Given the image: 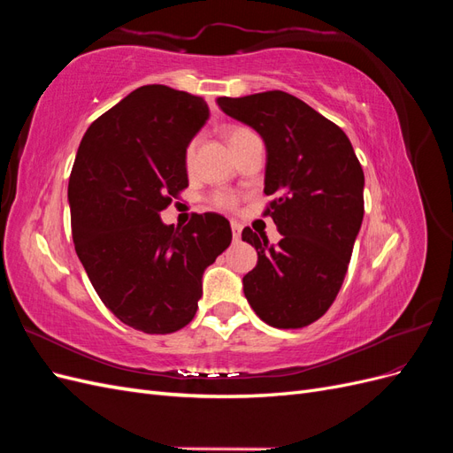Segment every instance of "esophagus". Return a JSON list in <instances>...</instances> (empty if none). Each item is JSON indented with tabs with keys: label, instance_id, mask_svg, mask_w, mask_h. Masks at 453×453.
<instances>
[{
	"label": "esophagus",
	"instance_id": "obj_1",
	"mask_svg": "<svg viewBox=\"0 0 453 453\" xmlns=\"http://www.w3.org/2000/svg\"><path fill=\"white\" fill-rule=\"evenodd\" d=\"M232 238H234V242H240L242 238V225L238 221H232Z\"/></svg>",
	"mask_w": 453,
	"mask_h": 453
}]
</instances>
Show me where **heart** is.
Returning a JSON list of instances; mask_svg holds the SVG:
<instances>
[{"label":"heart","mask_w":453,"mask_h":453,"mask_svg":"<svg viewBox=\"0 0 453 453\" xmlns=\"http://www.w3.org/2000/svg\"><path fill=\"white\" fill-rule=\"evenodd\" d=\"M251 130H248V128H232L230 132H228V143H230V147L234 145L238 140H242L245 134H250ZM196 140H193L190 142L188 145H187V149H185V164L187 166H193V160H195V153H196ZM211 203L215 205V208H221V210H232V208H236V196L234 195H230V193H225V190H219V193H215L213 196H211Z\"/></svg>","instance_id":"heart-1"}]
</instances>
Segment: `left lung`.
Here are the masks:
<instances>
[{"label":"left lung","instance_id":"1","mask_svg":"<svg viewBox=\"0 0 453 453\" xmlns=\"http://www.w3.org/2000/svg\"><path fill=\"white\" fill-rule=\"evenodd\" d=\"M219 107L255 128L266 145L265 195L283 236L278 245L245 226L257 250L243 276L255 313L276 328H303L331 308L344 283L365 213V173L340 127L283 90L217 98Z\"/></svg>","mask_w":453,"mask_h":453}]
</instances>
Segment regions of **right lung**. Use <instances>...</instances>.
<instances>
[{"instance_id":"1","label":"right lung","mask_w":453,"mask_h":453,"mask_svg":"<svg viewBox=\"0 0 453 453\" xmlns=\"http://www.w3.org/2000/svg\"><path fill=\"white\" fill-rule=\"evenodd\" d=\"M208 117L200 96L145 85L81 140L67 185L75 251L102 303L135 331L170 334L193 321L203 270L232 242L219 213L177 228L160 221L188 187L185 149Z\"/></svg>"}]
</instances>
